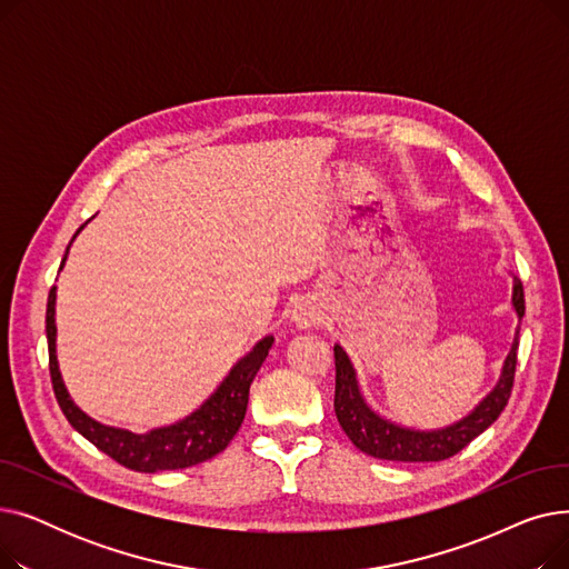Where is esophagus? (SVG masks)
Returning <instances> with one entry per match:
<instances>
[{"mask_svg":"<svg viewBox=\"0 0 569 569\" xmlns=\"http://www.w3.org/2000/svg\"><path fill=\"white\" fill-rule=\"evenodd\" d=\"M290 320L295 322V327H300V330H309L311 325L318 322V307L311 300H297L290 311Z\"/></svg>","mask_w":569,"mask_h":569,"instance_id":"obj_1","label":"esophagus"}]
</instances>
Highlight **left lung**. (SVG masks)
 I'll return each mask as SVG.
<instances>
[{
	"instance_id": "obj_1",
	"label": "left lung",
	"mask_w": 569,
	"mask_h": 569,
	"mask_svg": "<svg viewBox=\"0 0 569 569\" xmlns=\"http://www.w3.org/2000/svg\"><path fill=\"white\" fill-rule=\"evenodd\" d=\"M512 309L519 318L515 330V341L510 352H507L498 382L493 390L477 403L459 422L442 427V429H412L387 420L376 412L365 395L357 371L350 362L348 352L337 343L335 346V367H337V387H335V412L341 429L352 440L357 450L382 461H442L450 459L463 447L485 433L507 406L515 382L517 369V348H519V330L521 318L526 313L523 286L515 277L512 279Z\"/></svg>"
}]
</instances>
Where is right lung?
Listing matches in <instances>:
<instances>
[{"label":"right lung","instance_id":"1","mask_svg":"<svg viewBox=\"0 0 569 569\" xmlns=\"http://www.w3.org/2000/svg\"><path fill=\"white\" fill-rule=\"evenodd\" d=\"M84 226L78 228V232ZM73 234V239L78 237ZM71 239V242H73ZM71 249V244H69ZM67 249V253H69ZM67 253L62 267L67 262ZM59 267V269H62ZM54 300L57 288H50L48 309H46V335H48V355H50V378L52 390L59 408L67 415L69 425L84 436L89 442L97 445L117 463H122L138 472H159V470H179L223 452L228 442L234 438L244 422L247 406H249V387L262 367L264 357L274 343V337H262L242 360L228 371V376L219 382L217 390L209 395L193 412L184 420H179L168 427L149 429L147 433H133L129 429L108 427L97 422L94 417L82 412L71 399L67 385L59 373L57 362V325H54Z\"/></svg>","mask_w":569,"mask_h":569}]
</instances>
